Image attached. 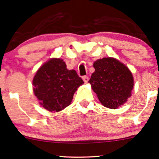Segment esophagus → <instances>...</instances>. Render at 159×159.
Segmentation results:
<instances>
[{
	"label": "esophagus",
	"mask_w": 159,
	"mask_h": 159,
	"mask_svg": "<svg viewBox=\"0 0 159 159\" xmlns=\"http://www.w3.org/2000/svg\"><path fill=\"white\" fill-rule=\"evenodd\" d=\"M82 79L84 80V82H87L88 81H89V77H88V76H87V75H84V76H83V77H82Z\"/></svg>",
	"instance_id": "esophagus-1"
}]
</instances>
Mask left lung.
Returning <instances> with one entry per match:
<instances>
[{"label": "left lung", "mask_w": 159, "mask_h": 159, "mask_svg": "<svg viewBox=\"0 0 159 159\" xmlns=\"http://www.w3.org/2000/svg\"><path fill=\"white\" fill-rule=\"evenodd\" d=\"M95 72L89 83L101 103L116 109L131 95L134 85L133 75L125 65L112 58H104L93 64Z\"/></svg>", "instance_id": "8db88e82"}]
</instances>
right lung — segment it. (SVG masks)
Masks as SVG:
<instances>
[{"label": "right lung", "instance_id": "obj_1", "mask_svg": "<svg viewBox=\"0 0 159 159\" xmlns=\"http://www.w3.org/2000/svg\"><path fill=\"white\" fill-rule=\"evenodd\" d=\"M32 83L41 106L50 112H58L71 104L75 92L84 81L75 70L66 69L62 59L53 58L39 68Z\"/></svg>", "mask_w": 159, "mask_h": 159}]
</instances>
